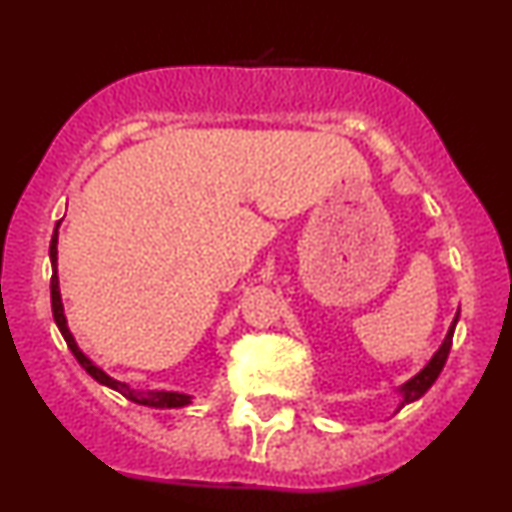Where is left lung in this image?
I'll return each mask as SVG.
<instances>
[{"label": "left lung", "instance_id": "1", "mask_svg": "<svg viewBox=\"0 0 512 512\" xmlns=\"http://www.w3.org/2000/svg\"><path fill=\"white\" fill-rule=\"evenodd\" d=\"M457 315H460V313H457ZM457 315H455V322H457ZM455 322H452V325H450L448 337H445V342L440 344V349L436 351V356H433L431 361H428V366L421 370L419 375H414V378H411L409 383L402 387V395H404L402 407H404V404L414 402V399H419L421 395H424V392H428V387H431L438 380L440 370H443L445 361H448L450 346H452V334H455ZM402 407H399V409H402Z\"/></svg>", "mask_w": 512, "mask_h": 512}]
</instances>
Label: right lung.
Returning a JSON list of instances; mask_svg holds the SVG:
<instances>
[{"label":"right lung","mask_w":512,"mask_h":512,"mask_svg":"<svg viewBox=\"0 0 512 512\" xmlns=\"http://www.w3.org/2000/svg\"><path fill=\"white\" fill-rule=\"evenodd\" d=\"M50 260H52V279H50V298H52V315H55V322L57 327H60L64 342H67L69 349H72V354L76 356V361L84 366V370L91 378H96L98 383L113 387V390L120 392L122 397H127L129 402H137V404H144V407H158V409H173V407H185V404H190V397L187 395H180V392H161V390H132V387H127L125 383H117V380L110 378V375H105L101 368L96 366V363H91L88 358L81 354V349L76 346L72 332H69L67 327V320H64V308H62V298H60V279H57V231L55 236H52V243H50Z\"/></svg>","instance_id":"obj_1"}]
</instances>
